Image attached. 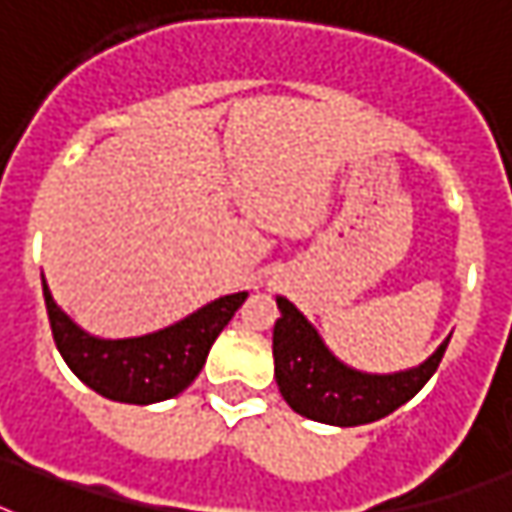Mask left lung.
Here are the masks:
<instances>
[{
    "mask_svg": "<svg viewBox=\"0 0 512 512\" xmlns=\"http://www.w3.org/2000/svg\"><path fill=\"white\" fill-rule=\"evenodd\" d=\"M281 318L273 326V360L281 397L294 413L328 426H363L413 400L442 363L450 336L418 368L400 373H363L336 360L313 323L284 297H276Z\"/></svg>",
    "mask_w": 512,
    "mask_h": 512,
    "instance_id": "1",
    "label": "left lung"
}]
</instances>
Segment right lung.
<instances>
[{"mask_svg": "<svg viewBox=\"0 0 512 512\" xmlns=\"http://www.w3.org/2000/svg\"><path fill=\"white\" fill-rule=\"evenodd\" d=\"M41 284L62 360L94 392L128 405H152L184 392L202 371L220 331L247 299V292L228 294L155 334L99 339L70 321L52 299L47 281Z\"/></svg>", "mask_w": 512, "mask_h": 512, "instance_id": "obj_1", "label": "right lung"}]
</instances>
